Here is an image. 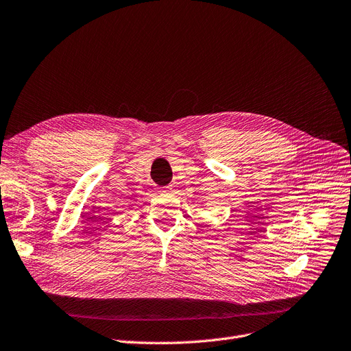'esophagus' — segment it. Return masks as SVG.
<instances>
[{
	"instance_id": "34e87169",
	"label": "esophagus",
	"mask_w": 351,
	"mask_h": 351,
	"mask_svg": "<svg viewBox=\"0 0 351 351\" xmlns=\"http://www.w3.org/2000/svg\"><path fill=\"white\" fill-rule=\"evenodd\" d=\"M171 190V187L170 186H167V187H161L160 189V193H169Z\"/></svg>"
}]
</instances>
